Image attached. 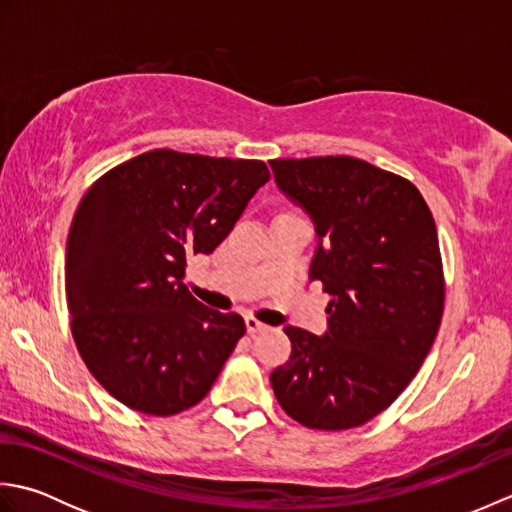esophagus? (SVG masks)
Masks as SVG:
<instances>
[{
  "label": "esophagus",
  "instance_id": "obj_1",
  "mask_svg": "<svg viewBox=\"0 0 512 512\" xmlns=\"http://www.w3.org/2000/svg\"><path fill=\"white\" fill-rule=\"evenodd\" d=\"M246 330H248V334L266 332V330H268V325H266V323H262V321H257L255 317H246Z\"/></svg>",
  "mask_w": 512,
  "mask_h": 512
}]
</instances>
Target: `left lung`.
<instances>
[{"label": "left lung", "instance_id": "left-lung-1", "mask_svg": "<svg viewBox=\"0 0 512 512\" xmlns=\"http://www.w3.org/2000/svg\"><path fill=\"white\" fill-rule=\"evenodd\" d=\"M277 187L319 235L310 279L332 295L323 336L286 325L292 354L270 374L275 396L308 429L376 418L411 383L444 312L433 215L396 173L352 156L270 160Z\"/></svg>", "mask_w": 512, "mask_h": 512}]
</instances>
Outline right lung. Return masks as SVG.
Returning <instances> with one entry per match:
<instances>
[{"instance_id":"add662e5","label":"right lung","mask_w":512,"mask_h":512,"mask_svg":"<svg viewBox=\"0 0 512 512\" xmlns=\"http://www.w3.org/2000/svg\"><path fill=\"white\" fill-rule=\"evenodd\" d=\"M270 180L262 160L145 151L83 195L65 248L70 328L92 376L129 409L173 416L209 394L246 332L182 284Z\"/></svg>"}]
</instances>
